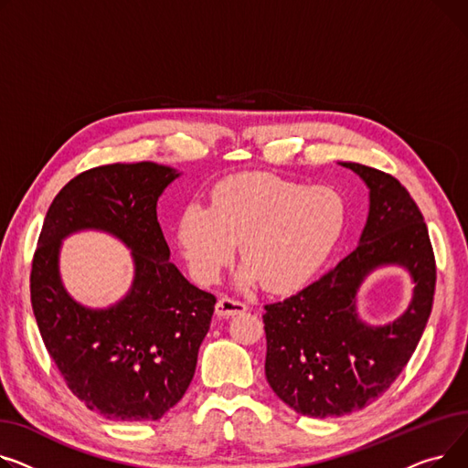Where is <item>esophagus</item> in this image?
Segmentation results:
<instances>
[{"label": "esophagus", "instance_id": "obj_1", "mask_svg": "<svg viewBox=\"0 0 468 468\" xmlns=\"http://www.w3.org/2000/svg\"><path fill=\"white\" fill-rule=\"evenodd\" d=\"M245 310H247L245 302L234 300V298H230V296L218 298L217 306H215V314H217L218 317H232V315H238V314H243Z\"/></svg>", "mask_w": 468, "mask_h": 468}]
</instances>
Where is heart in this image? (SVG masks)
I'll return each instance as SVG.
<instances>
[{
    "label": "heart",
    "mask_w": 468,
    "mask_h": 468,
    "mask_svg": "<svg viewBox=\"0 0 468 468\" xmlns=\"http://www.w3.org/2000/svg\"><path fill=\"white\" fill-rule=\"evenodd\" d=\"M346 225L344 198L331 186H302L270 174H239L218 183L209 207L190 204L177 229L190 276L209 285L239 243V285L270 291L304 285L333 251Z\"/></svg>",
    "instance_id": "b5f03b06"
}]
</instances>
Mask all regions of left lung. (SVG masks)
Here are the masks:
<instances>
[{
    "label": "left lung",
    "instance_id": "left-lung-1",
    "mask_svg": "<svg viewBox=\"0 0 468 468\" xmlns=\"http://www.w3.org/2000/svg\"><path fill=\"white\" fill-rule=\"evenodd\" d=\"M370 188L359 245L296 294L264 306L266 379L285 404L310 418L346 416L389 389L416 351L432 310L436 262L423 215L393 176L342 162ZM404 265L415 280L409 310L383 327L356 317L354 296L370 271Z\"/></svg>",
    "mask_w": 468,
    "mask_h": 468
}]
</instances>
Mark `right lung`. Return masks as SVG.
<instances>
[{"label": "right lung", "instance_id": "1", "mask_svg": "<svg viewBox=\"0 0 468 468\" xmlns=\"http://www.w3.org/2000/svg\"><path fill=\"white\" fill-rule=\"evenodd\" d=\"M179 174L154 162L105 164L75 176L52 200L32 261V308L71 393L115 421H156L185 395L217 298L172 264L156 202ZM98 228L133 250L131 292L107 311L77 305L58 273L61 239Z\"/></svg>", "mask_w": 468, "mask_h": 468}]
</instances>
